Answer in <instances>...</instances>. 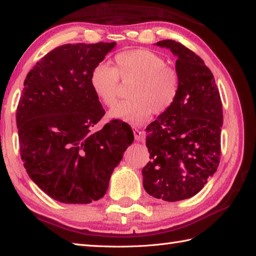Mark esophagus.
I'll use <instances>...</instances> for the list:
<instances>
[{
    "mask_svg": "<svg viewBox=\"0 0 256 256\" xmlns=\"http://www.w3.org/2000/svg\"><path fill=\"white\" fill-rule=\"evenodd\" d=\"M133 132H134V138L138 142H143L144 140V136H143V132L140 131L138 128L136 126H133Z\"/></svg>",
    "mask_w": 256,
    "mask_h": 256,
    "instance_id": "esophagus-1",
    "label": "esophagus"
}]
</instances>
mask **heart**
<instances>
[{
    "instance_id": "obj_1",
    "label": "heart",
    "mask_w": 256,
    "mask_h": 256,
    "mask_svg": "<svg viewBox=\"0 0 256 256\" xmlns=\"http://www.w3.org/2000/svg\"><path fill=\"white\" fill-rule=\"evenodd\" d=\"M116 66L98 64L90 74V88L102 104L111 106L118 98L120 80L130 82L128 100L116 103L108 116L132 124H142L150 116L165 113L179 91L177 72L156 52L140 48L114 57Z\"/></svg>"
}]
</instances>
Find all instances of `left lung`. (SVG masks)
<instances>
[{
    "mask_svg": "<svg viewBox=\"0 0 256 256\" xmlns=\"http://www.w3.org/2000/svg\"><path fill=\"white\" fill-rule=\"evenodd\" d=\"M177 57L176 101L146 128L150 162L143 186L152 197L179 201L198 194L216 172L221 153L222 102L202 59L172 40L156 42Z\"/></svg>",
    "mask_w": 256,
    "mask_h": 256,
    "instance_id": "1",
    "label": "left lung"
}]
</instances>
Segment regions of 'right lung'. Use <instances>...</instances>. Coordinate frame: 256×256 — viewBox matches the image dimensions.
Masks as SVG:
<instances>
[{
    "label": "right lung",
    "instance_id": "obj_1",
    "mask_svg": "<svg viewBox=\"0 0 256 256\" xmlns=\"http://www.w3.org/2000/svg\"><path fill=\"white\" fill-rule=\"evenodd\" d=\"M116 42L67 44L27 74L16 111L20 157L30 178L64 204H90L106 192L114 168L134 135L111 121L90 88V74Z\"/></svg>",
    "mask_w": 256,
    "mask_h": 256
}]
</instances>
